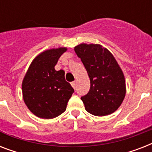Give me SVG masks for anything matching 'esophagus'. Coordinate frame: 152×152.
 Instances as JSON below:
<instances>
[{"mask_svg":"<svg viewBox=\"0 0 152 152\" xmlns=\"http://www.w3.org/2000/svg\"><path fill=\"white\" fill-rule=\"evenodd\" d=\"M71 85H72V88H76V82H75V81H73V82H72Z\"/></svg>","mask_w":152,"mask_h":152,"instance_id":"1","label":"esophagus"}]
</instances>
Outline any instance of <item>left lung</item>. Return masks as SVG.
I'll list each match as a JSON object with an SVG mask.
<instances>
[{
    "label": "left lung",
    "mask_w": 152,
    "mask_h": 152,
    "mask_svg": "<svg viewBox=\"0 0 152 152\" xmlns=\"http://www.w3.org/2000/svg\"><path fill=\"white\" fill-rule=\"evenodd\" d=\"M75 52L90 78V90L81 97L86 110L95 116L113 113L125 95L124 74L110 51L101 45L80 44Z\"/></svg>",
    "instance_id": "8db88e82"
}]
</instances>
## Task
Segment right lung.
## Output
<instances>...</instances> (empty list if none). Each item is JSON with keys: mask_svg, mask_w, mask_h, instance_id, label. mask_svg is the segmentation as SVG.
Instances as JSON below:
<instances>
[{"mask_svg": "<svg viewBox=\"0 0 152 152\" xmlns=\"http://www.w3.org/2000/svg\"><path fill=\"white\" fill-rule=\"evenodd\" d=\"M66 48L49 50L37 56L22 83L23 100L30 110L41 118H56L66 110L74 89L64 79V71L54 69Z\"/></svg>", "mask_w": 152, "mask_h": 152, "instance_id": "obj_1", "label": "right lung"}]
</instances>
